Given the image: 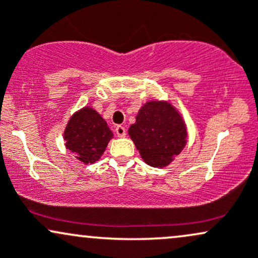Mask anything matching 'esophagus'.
Here are the masks:
<instances>
[{"instance_id": "1", "label": "esophagus", "mask_w": 258, "mask_h": 258, "mask_svg": "<svg viewBox=\"0 0 258 258\" xmlns=\"http://www.w3.org/2000/svg\"><path fill=\"white\" fill-rule=\"evenodd\" d=\"M115 132H116L117 137H120V138H123V137H125V136H126V130H125V127L121 126V125L116 126V128H115Z\"/></svg>"}]
</instances>
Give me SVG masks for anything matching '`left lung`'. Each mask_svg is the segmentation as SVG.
<instances>
[{"label": "left lung", "mask_w": 258, "mask_h": 258, "mask_svg": "<svg viewBox=\"0 0 258 258\" xmlns=\"http://www.w3.org/2000/svg\"><path fill=\"white\" fill-rule=\"evenodd\" d=\"M128 136L147 165L168 166L188 142L186 123L178 109L168 100L152 99L141 106Z\"/></svg>", "instance_id": "obj_1"}]
</instances>
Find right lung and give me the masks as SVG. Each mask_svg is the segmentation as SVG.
Masks as SVG:
<instances>
[{"label":"right lung","mask_w":258,"mask_h":258,"mask_svg":"<svg viewBox=\"0 0 258 258\" xmlns=\"http://www.w3.org/2000/svg\"><path fill=\"white\" fill-rule=\"evenodd\" d=\"M65 148L84 165L98 161L114 138L111 130L92 106L86 105L72 115L64 128Z\"/></svg>","instance_id":"obj_1"}]
</instances>
